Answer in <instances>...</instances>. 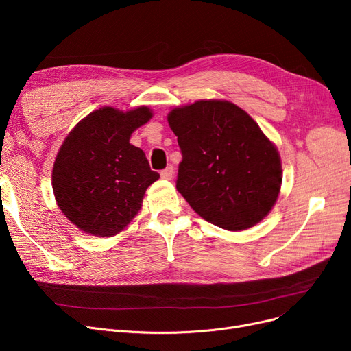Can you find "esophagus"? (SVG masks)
<instances>
[{
    "label": "esophagus",
    "mask_w": 351,
    "mask_h": 351,
    "mask_svg": "<svg viewBox=\"0 0 351 351\" xmlns=\"http://www.w3.org/2000/svg\"><path fill=\"white\" fill-rule=\"evenodd\" d=\"M173 176V168L172 166H166L163 171H160V178L165 180H171Z\"/></svg>",
    "instance_id": "esophagus-1"
}]
</instances>
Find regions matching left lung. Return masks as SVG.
Returning a JSON list of instances; mask_svg holds the SVG:
<instances>
[{"label":"left lung","mask_w":351,"mask_h":351,"mask_svg":"<svg viewBox=\"0 0 351 351\" xmlns=\"http://www.w3.org/2000/svg\"><path fill=\"white\" fill-rule=\"evenodd\" d=\"M182 152L176 189L208 222L245 230L267 216L282 185L276 146L229 101H197L168 115Z\"/></svg>","instance_id":"1"}]
</instances>
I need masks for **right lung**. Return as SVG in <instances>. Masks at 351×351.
Here are the masks:
<instances>
[{"mask_svg":"<svg viewBox=\"0 0 351 351\" xmlns=\"http://www.w3.org/2000/svg\"><path fill=\"white\" fill-rule=\"evenodd\" d=\"M151 118L147 106L128 112L104 106L65 138L53 162L52 189L60 209L78 229L114 236L141 210L143 195L159 173L129 138Z\"/></svg>","mask_w":351,"mask_h":351,"instance_id":"1","label":"right lung"}]
</instances>
